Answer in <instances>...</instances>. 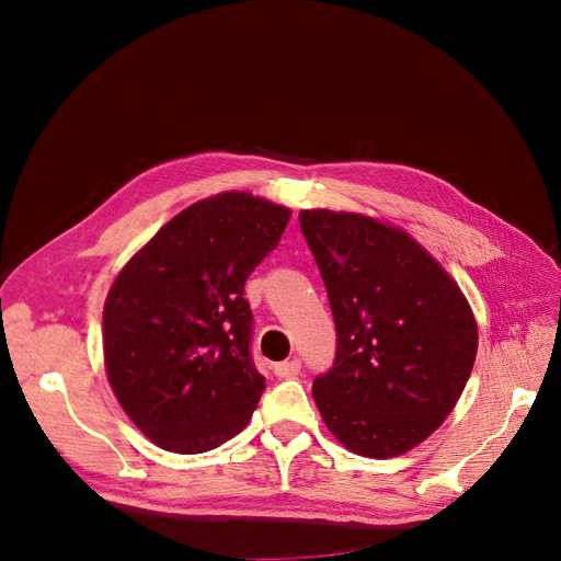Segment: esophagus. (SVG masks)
I'll use <instances>...</instances> for the list:
<instances>
[{"label":"esophagus","instance_id":"obj_1","mask_svg":"<svg viewBox=\"0 0 561 561\" xmlns=\"http://www.w3.org/2000/svg\"><path fill=\"white\" fill-rule=\"evenodd\" d=\"M299 369H301V363L297 358H293V360H285V363H276L274 375L278 379H293V377L299 375Z\"/></svg>","mask_w":561,"mask_h":561}]
</instances>
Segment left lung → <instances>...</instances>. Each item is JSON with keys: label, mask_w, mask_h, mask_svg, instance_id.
Listing matches in <instances>:
<instances>
[{"label": "left lung", "mask_w": 561, "mask_h": 561, "mask_svg": "<svg viewBox=\"0 0 561 561\" xmlns=\"http://www.w3.org/2000/svg\"><path fill=\"white\" fill-rule=\"evenodd\" d=\"M336 325L334 367L313 381L328 431L348 451L393 458L451 414L478 353V322L458 283L383 219L299 213Z\"/></svg>", "instance_id": "obj_1"}]
</instances>
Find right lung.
Returning <instances> with one entry per match:
<instances>
[{"label": "right lung", "instance_id": "add662e5", "mask_svg": "<svg viewBox=\"0 0 561 561\" xmlns=\"http://www.w3.org/2000/svg\"><path fill=\"white\" fill-rule=\"evenodd\" d=\"M293 210L250 192L192 203L133 254L103 309L105 371L151 443L201 454L239 435L264 377L250 358L243 285Z\"/></svg>", "mask_w": 561, "mask_h": 561}]
</instances>
